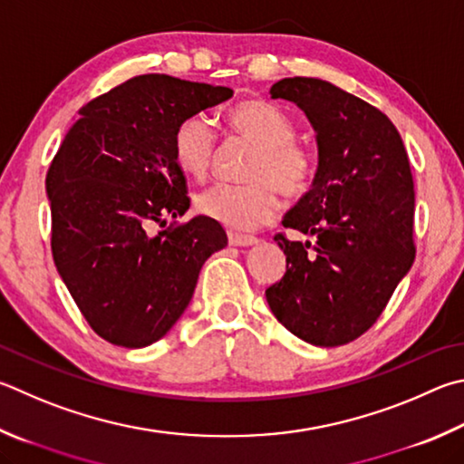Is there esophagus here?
<instances>
[{
	"label": "esophagus",
	"instance_id": "obj_1",
	"mask_svg": "<svg viewBox=\"0 0 464 464\" xmlns=\"http://www.w3.org/2000/svg\"><path fill=\"white\" fill-rule=\"evenodd\" d=\"M259 239L254 237V235H243V233H235L229 231V243L235 247H249V246H256Z\"/></svg>",
	"mask_w": 464,
	"mask_h": 464
}]
</instances>
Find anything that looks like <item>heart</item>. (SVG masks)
<instances>
[{
  "label": "heart",
  "mask_w": 464,
  "mask_h": 464,
  "mask_svg": "<svg viewBox=\"0 0 464 464\" xmlns=\"http://www.w3.org/2000/svg\"><path fill=\"white\" fill-rule=\"evenodd\" d=\"M225 121L235 136L257 146L249 166L251 182L215 184L200 192L197 208L231 229H254L276 217L280 208V188L290 197H298L308 188L314 162L313 156L294 141V121L267 101H241L227 111ZM172 151L184 174L205 179L213 164L217 138L203 115H192L176 128Z\"/></svg>",
  "instance_id": "1"
}]
</instances>
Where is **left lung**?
Listing matches in <instances>:
<instances>
[{
	"label": "left lung",
	"mask_w": 464,
	"mask_h": 464,
	"mask_svg": "<svg viewBox=\"0 0 464 464\" xmlns=\"http://www.w3.org/2000/svg\"><path fill=\"white\" fill-rule=\"evenodd\" d=\"M269 95L304 111L318 166L313 187L282 221L316 241L276 235L285 274L266 298L298 339L339 347L375 323L414 264L410 160L387 115L333 82L282 79Z\"/></svg>",
	"instance_id": "left-lung-1"
}]
</instances>
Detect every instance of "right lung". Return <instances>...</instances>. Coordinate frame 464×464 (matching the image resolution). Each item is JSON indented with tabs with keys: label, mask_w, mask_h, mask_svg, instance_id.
<instances>
[{
	"label": "right lung",
	"mask_w": 464,
	"mask_h": 464,
	"mask_svg": "<svg viewBox=\"0 0 464 464\" xmlns=\"http://www.w3.org/2000/svg\"><path fill=\"white\" fill-rule=\"evenodd\" d=\"M233 97L229 87L141 74L92 99L66 131L46 174L53 257L101 339L141 349L170 331L205 261L227 246L190 207L172 138L188 117Z\"/></svg>",
	"instance_id": "1"
}]
</instances>
